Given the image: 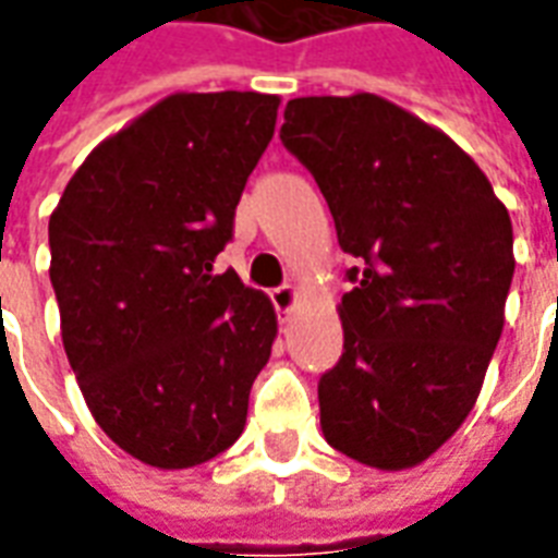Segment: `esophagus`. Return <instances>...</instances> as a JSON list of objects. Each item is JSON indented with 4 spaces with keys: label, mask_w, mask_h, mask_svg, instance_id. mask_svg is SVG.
I'll use <instances>...</instances> for the list:
<instances>
[{
    "label": "esophagus",
    "mask_w": 558,
    "mask_h": 558,
    "mask_svg": "<svg viewBox=\"0 0 558 558\" xmlns=\"http://www.w3.org/2000/svg\"><path fill=\"white\" fill-rule=\"evenodd\" d=\"M295 299H299V292H295L292 283H283L278 290H271V302H275L280 314H290L292 307H295Z\"/></svg>",
    "instance_id": "1"
}]
</instances>
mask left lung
Wrapping results in <instances>:
<instances>
[{
    "mask_svg": "<svg viewBox=\"0 0 558 558\" xmlns=\"http://www.w3.org/2000/svg\"><path fill=\"white\" fill-rule=\"evenodd\" d=\"M280 140L326 196L343 254V355L319 376L331 448L410 469L451 439L487 374L514 232L454 140L376 95L292 98Z\"/></svg>",
    "mask_w": 558,
    "mask_h": 558,
    "instance_id": "1",
    "label": "left lung"
}]
</instances>
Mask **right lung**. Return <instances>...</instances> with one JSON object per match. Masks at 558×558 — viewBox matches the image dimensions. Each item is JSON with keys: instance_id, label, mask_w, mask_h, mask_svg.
<instances>
[{"instance_id": "add662e5", "label": "right lung", "mask_w": 558, "mask_h": 558, "mask_svg": "<svg viewBox=\"0 0 558 558\" xmlns=\"http://www.w3.org/2000/svg\"><path fill=\"white\" fill-rule=\"evenodd\" d=\"M278 95H170L83 160L50 215L62 343L101 430L148 466H199L244 430L275 307L215 256Z\"/></svg>"}]
</instances>
